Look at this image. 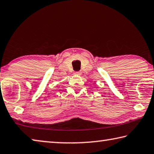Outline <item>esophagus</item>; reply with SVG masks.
I'll use <instances>...</instances> for the list:
<instances>
[{"mask_svg": "<svg viewBox=\"0 0 154 154\" xmlns=\"http://www.w3.org/2000/svg\"><path fill=\"white\" fill-rule=\"evenodd\" d=\"M80 74H81V72H74V75H80Z\"/></svg>", "mask_w": 154, "mask_h": 154, "instance_id": "esophagus-1", "label": "esophagus"}]
</instances>
